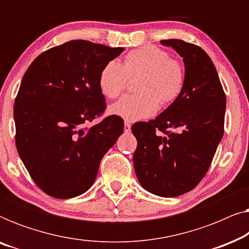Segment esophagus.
Listing matches in <instances>:
<instances>
[{
    "label": "esophagus",
    "mask_w": 249,
    "mask_h": 249,
    "mask_svg": "<svg viewBox=\"0 0 249 249\" xmlns=\"http://www.w3.org/2000/svg\"><path fill=\"white\" fill-rule=\"evenodd\" d=\"M130 129H131V124H129V122L125 121L124 122V131L125 132H129V131H130Z\"/></svg>",
    "instance_id": "obj_1"
}]
</instances>
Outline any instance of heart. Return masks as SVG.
<instances>
[{"instance_id":"b5f03b06","label":"heart","mask_w":249,"mask_h":249,"mask_svg":"<svg viewBox=\"0 0 249 249\" xmlns=\"http://www.w3.org/2000/svg\"><path fill=\"white\" fill-rule=\"evenodd\" d=\"M141 77L136 90L124 95L110 107V112L128 122L149 118L159 110L160 103L169 105L181 94L185 86V70L166 51L148 45L130 51L124 64L110 61L102 68L98 88L105 97L115 98L127 87L129 78Z\"/></svg>"}]
</instances>
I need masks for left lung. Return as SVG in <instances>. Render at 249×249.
I'll list each match as a JSON object with an SVG mask.
<instances>
[{"label": "left lung", "mask_w": 249, "mask_h": 249, "mask_svg": "<svg viewBox=\"0 0 249 249\" xmlns=\"http://www.w3.org/2000/svg\"><path fill=\"white\" fill-rule=\"evenodd\" d=\"M161 44L182 57L185 86L154 120L131 127L137 139L134 168L147 192L176 197L195 188L210 168L223 136L226 95L205 51L181 39Z\"/></svg>", "instance_id": "8db88e82"}]
</instances>
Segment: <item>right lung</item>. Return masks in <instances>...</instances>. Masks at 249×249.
Wrapping results in <instances>:
<instances>
[{
	"label": "right lung",
	"instance_id": "right-lung-1",
	"mask_svg": "<svg viewBox=\"0 0 249 249\" xmlns=\"http://www.w3.org/2000/svg\"><path fill=\"white\" fill-rule=\"evenodd\" d=\"M87 40H70L36 57L27 69L15 101L16 145L36 185L55 198L86 193L101 160L124 132V120L103 113L105 97L98 76L124 52Z\"/></svg>",
	"mask_w": 249,
	"mask_h": 249
}]
</instances>
